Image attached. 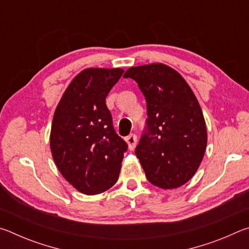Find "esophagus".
Segmentation results:
<instances>
[{"mask_svg":"<svg viewBox=\"0 0 249 249\" xmlns=\"http://www.w3.org/2000/svg\"><path fill=\"white\" fill-rule=\"evenodd\" d=\"M126 142H127L128 148L130 150H133L135 147H136V144H137V136L135 134L128 135V136L126 137Z\"/></svg>","mask_w":249,"mask_h":249,"instance_id":"1","label":"esophagus"}]
</instances>
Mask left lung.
Listing matches in <instances>:
<instances>
[{
    "instance_id": "1",
    "label": "left lung",
    "mask_w": 249,
    "mask_h": 249,
    "mask_svg": "<svg viewBox=\"0 0 249 249\" xmlns=\"http://www.w3.org/2000/svg\"><path fill=\"white\" fill-rule=\"evenodd\" d=\"M124 78L137 82L147 103L146 129L135 154L150 183L176 189L190 180L208 142L203 113L179 72L163 64L132 67Z\"/></svg>"
}]
</instances>
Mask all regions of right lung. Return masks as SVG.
Masks as SVG:
<instances>
[{
	"label": "right lung",
	"mask_w": 249,
	"mask_h": 249,
	"mask_svg": "<svg viewBox=\"0 0 249 249\" xmlns=\"http://www.w3.org/2000/svg\"><path fill=\"white\" fill-rule=\"evenodd\" d=\"M120 68H88L75 75L54 111L50 149L64 178L83 195L107 191L119 179L127 144L115 133L105 98Z\"/></svg>",
	"instance_id": "right-lung-1"
}]
</instances>
